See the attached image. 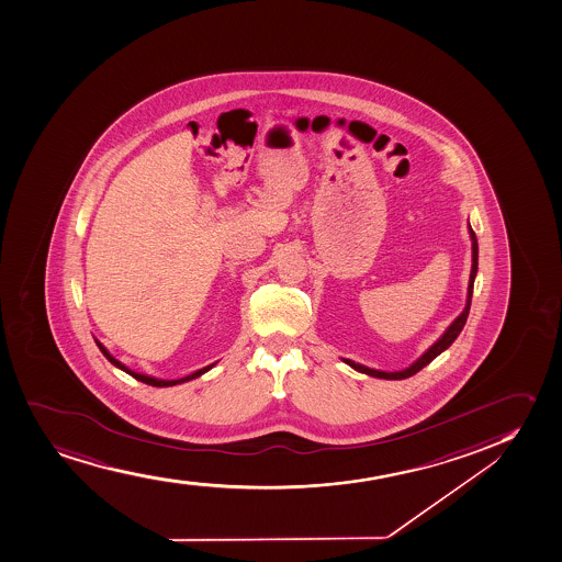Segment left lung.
<instances>
[{
    "label": "left lung",
    "instance_id": "obj_1",
    "mask_svg": "<svg viewBox=\"0 0 562 562\" xmlns=\"http://www.w3.org/2000/svg\"><path fill=\"white\" fill-rule=\"evenodd\" d=\"M469 234H471V240H473V267H471V277H469V290H467V304L463 312H461L460 316L456 317L452 325L445 330V335L439 338V340L434 344V346L429 347L428 351L420 357V359L413 362L409 368H405V370H400V372H381V370H373V368L362 367L359 362H355V360L341 359L346 364L357 370L360 373H367V375H372V378L379 379H407L411 375H415L416 372H420L424 367H428L431 360L439 357V355L448 349V347L454 344L456 338L460 336L461 328L465 325L467 316H469V310H471V299H473V288H474V277H476V271H479V243H476V235H474L473 227L469 226Z\"/></svg>",
    "mask_w": 562,
    "mask_h": 562
}]
</instances>
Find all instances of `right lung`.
Instances as JSON below:
<instances>
[{
    "instance_id": "right-lung-1",
    "label": "right lung",
    "mask_w": 562,
    "mask_h": 562,
    "mask_svg": "<svg viewBox=\"0 0 562 562\" xmlns=\"http://www.w3.org/2000/svg\"><path fill=\"white\" fill-rule=\"evenodd\" d=\"M97 346H99V349H101V353L106 357L114 367L120 368V370H123V372L128 373V375H133L134 379H138V381H142V383H146V385L151 386H173V385H181V383H184V381H192V379L200 378V375H203V373L209 372L211 368L215 367V364H209V367L202 368V370H198V372L190 373V375H187V378L181 379H171V381H165V379H157L151 378V375H146V373H138L134 372V370H131V368H126L125 364H121L120 360L114 359L112 355L108 353L106 347L102 346L101 341L95 340Z\"/></svg>"
}]
</instances>
